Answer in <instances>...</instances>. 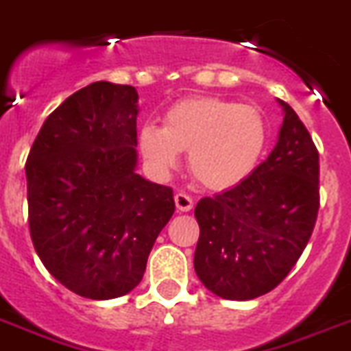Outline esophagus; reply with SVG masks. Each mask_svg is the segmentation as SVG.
<instances>
[{
	"label": "esophagus",
	"mask_w": 351,
	"mask_h": 351,
	"mask_svg": "<svg viewBox=\"0 0 351 351\" xmlns=\"http://www.w3.org/2000/svg\"><path fill=\"white\" fill-rule=\"evenodd\" d=\"M173 199H176V208H178L179 211L188 213L193 208V199H191L190 195H186V193H176Z\"/></svg>",
	"instance_id": "obj_1"
}]
</instances>
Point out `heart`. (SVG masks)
Wrapping results in <instances>:
<instances>
[{"mask_svg": "<svg viewBox=\"0 0 351 351\" xmlns=\"http://www.w3.org/2000/svg\"><path fill=\"white\" fill-rule=\"evenodd\" d=\"M268 136L259 108L200 95L172 104L161 128L142 125L138 149L160 178L178 167L179 152H188L191 176L208 190L223 191L252 176L265 158Z\"/></svg>", "mask_w": 351, "mask_h": 351, "instance_id": "heart-1", "label": "heart"}]
</instances>
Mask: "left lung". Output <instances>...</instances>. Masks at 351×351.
<instances>
[{
	"instance_id": "obj_1",
	"label": "left lung",
	"mask_w": 351,
	"mask_h": 351,
	"mask_svg": "<svg viewBox=\"0 0 351 351\" xmlns=\"http://www.w3.org/2000/svg\"><path fill=\"white\" fill-rule=\"evenodd\" d=\"M278 104L284 121L268 158L241 184L195 208L197 277L226 300H252L282 282L318 217V149L295 110Z\"/></svg>"
}]
</instances>
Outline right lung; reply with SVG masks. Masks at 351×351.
<instances>
[{
	"instance_id": "add662e5",
	"label": "right lung",
	"mask_w": 351,
	"mask_h": 351,
	"mask_svg": "<svg viewBox=\"0 0 351 351\" xmlns=\"http://www.w3.org/2000/svg\"><path fill=\"white\" fill-rule=\"evenodd\" d=\"M134 86L95 82L42 124L26 161L33 247L53 277L90 300L138 286L172 218V188L136 173Z\"/></svg>"
}]
</instances>
